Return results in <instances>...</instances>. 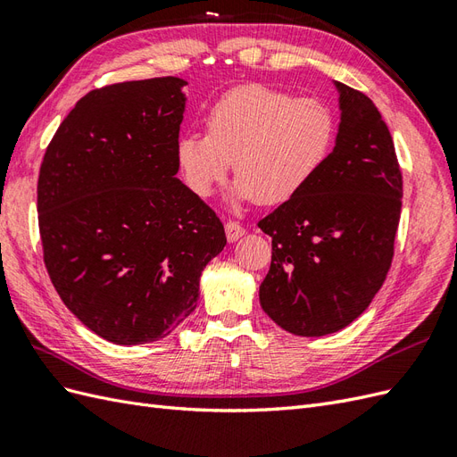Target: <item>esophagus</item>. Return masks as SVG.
<instances>
[{
    "label": "esophagus",
    "instance_id": "esophagus-1",
    "mask_svg": "<svg viewBox=\"0 0 457 457\" xmlns=\"http://www.w3.org/2000/svg\"><path fill=\"white\" fill-rule=\"evenodd\" d=\"M245 236V228L237 221H228L226 224V237L229 243H236L239 237Z\"/></svg>",
    "mask_w": 457,
    "mask_h": 457
}]
</instances>
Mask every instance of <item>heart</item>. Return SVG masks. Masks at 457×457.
<instances>
[{"instance_id":"1","label":"heart","mask_w":457,"mask_h":457,"mask_svg":"<svg viewBox=\"0 0 457 457\" xmlns=\"http://www.w3.org/2000/svg\"><path fill=\"white\" fill-rule=\"evenodd\" d=\"M336 117L319 98L243 85L220 96L206 115V135H185L175 145L183 179L210 196L228 171L237 173L233 204H284L317 178L336 143Z\"/></svg>"}]
</instances>
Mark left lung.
Returning <instances> with one entry per match:
<instances>
[{"mask_svg": "<svg viewBox=\"0 0 457 457\" xmlns=\"http://www.w3.org/2000/svg\"><path fill=\"white\" fill-rule=\"evenodd\" d=\"M336 145L305 189L259 221L272 262L262 311L289 334L320 337L367 311L394 256L402 171L394 140L369 96L334 80Z\"/></svg>", "mask_w": 457, "mask_h": 457, "instance_id": "obj_1", "label": "left lung"}]
</instances>
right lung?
Returning <instances> with one entry per match:
<instances>
[{
    "label": "right lung",
    "mask_w": 457,
    "mask_h": 457,
    "mask_svg": "<svg viewBox=\"0 0 457 457\" xmlns=\"http://www.w3.org/2000/svg\"><path fill=\"white\" fill-rule=\"evenodd\" d=\"M185 79L88 92L38 178L44 262L65 307L117 345L162 340L196 309L224 226L178 175Z\"/></svg>",
    "instance_id": "1"
}]
</instances>
